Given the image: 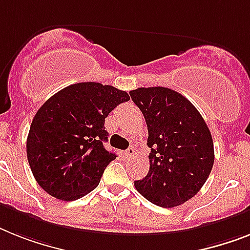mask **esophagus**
Wrapping results in <instances>:
<instances>
[{
    "mask_svg": "<svg viewBox=\"0 0 250 250\" xmlns=\"http://www.w3.org/2000/svg\"><path fill=\"white\" fill-rule=\"evenodd\" d=\"M134 153H135V149L134 148H127L126 150H125V156H126L127 158H131L134 156Z\"/></svg>",
    "mask_w": 250,
    "mask_h": 250,
    "instance_id": "34e87169",
    "label": "esophagus"
}]
</instances>
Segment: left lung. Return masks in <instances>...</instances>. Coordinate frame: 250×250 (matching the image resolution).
I'll list each match as a JSON object with an SVG mask.
<instances>
[{"instance_id": "1", "label": "left lung", "mask_w": 250, "mask_h": 250, "mask_svg": "<svg viewBox=\"0 0 250 250\" xmlns=\"http://www.w3.org/2000/svg\"><path fill=\"white\" fill-rule=\"evenodd\" d=\"M130 97L146 119L150 148L149 171L134 185L156 206H180L201 190L211 174V131L190 101L175 90L138 88Z\"/></svg>"}]
</instances>
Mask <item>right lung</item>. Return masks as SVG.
<instances>
[{
    "mask_svg": "<svg viewBox=\"0 0 250 250\" xmlns=\"http://www.w3.org/2000/svg\"><path fill=\"white\" fill-rule=\"evenodd\" d=\"M129 94L94 82L69 85L37 111L26 156L43 190L61 201H75L96 189L116 154L103 146L104 119Z\"/></svg>",
    "mask_w": 250,
    "mask_h": 250,
    "instance_id": "1",
    "label": "right lung"
}]
</instances>
